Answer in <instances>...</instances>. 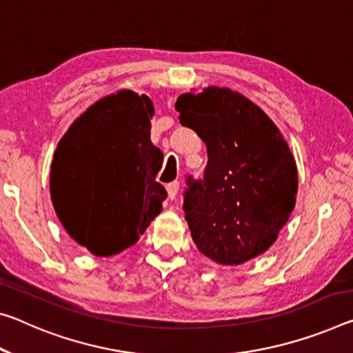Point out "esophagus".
<instances>
[{"instance_id": "1", "label": "esophagus", "mask_w": 353, "mask_h": 353, "mask_svg": "<svg viewBox=\"0 0 353 353\" xmlns=\"http://www.w3.org/2000/svg\"><path fill=\"white\" fill-rule=\"evenodd\" d=\"M166 192H168V198L171 201L176 199L177 192H179V182H171L166 185Z\"/></svg>"}]
</instances>
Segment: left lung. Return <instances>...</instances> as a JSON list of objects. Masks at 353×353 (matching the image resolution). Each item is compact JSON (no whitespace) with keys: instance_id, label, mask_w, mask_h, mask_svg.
I'll return each instance as SVG.
<instances>
[{"instance_id":"obj_1","label":"left lung","mask_w":353,"mask_h":353,"mask_svg":"<svg viewBox=\"0 0 353 353\" xmlns=\"http://www.w3.org/2000/svg\"><path fill=\"white\" fill-rule=\"evenodd\" d=\"M176 110L209 157L204 179L188 177L183 196L196 248L221 265L265 253L297 199V165L288 141L259 106L229 88L182 94Z\"/></svg>"}]
</instances>
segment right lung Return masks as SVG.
Wrapping results in <instances>:
<instances>
[{
	"instance_id": "right-lung-1",
	"label": "right lung",
	"mask_w": 353,
	"mask_h": 353,
	"mask_svg": "<svg viewBox=\"0 0 353 353\" xmlns=\"http://www.w3.org/2000/svg\"><path fill=\"white\" fill-rule=\"evenodd\" d=\"M154 103L122 89L72 122L54 150L50 194L61 225L99 257L135 245L160 214L163 154L150 141Z\"/></svg>"
}]
</instances>
